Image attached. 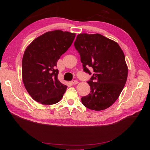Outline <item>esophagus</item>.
I'll use <instances>...</instances> for the list:
<instances>
[{
    "instance_id": "esophagus-1",
    "label": "esophagus",
    "mask_w": 150,
    "mask_h": 150,
    "mask_svg": "<svg viewBox=\"0 0 150 150\" xmlns=\"http://www.w3.org/2000/svg\"><path fill=\"white\" fill-rule=\"evenodd\" d=\"M72 84H78V81H76V80L72 81Z\"/></svg>"
}]
</instances>
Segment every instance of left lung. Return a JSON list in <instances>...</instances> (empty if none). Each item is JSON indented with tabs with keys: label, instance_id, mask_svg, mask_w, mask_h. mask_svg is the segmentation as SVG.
I'll return each mask as SVG.
<instances>
[{
	"label": "left lung",
	"instance_id": "left-lung-1",
	"mask_svg": "<svg viewBox=\"0 0 150 150\" xmlns=\"http://www.w3.org/2000/svg\"><path fill=\"white\" fill-rule=\"evenodd\" d=\"M74 46L79 53L83 70L93 74L88 83L91 93L81 98L90 110L101 111L113 104L123 89L128 69L123 51L116 42L99 34H80Z\"/></svg>",
	"mask_w": 150,
	"mask_h": 150
}]
</instances>
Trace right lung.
<instances>
[{"mask_svg": "<svg viewBox=\"0 0 150 150\" xmlns=\"http://www.w3.org/2000/svg\"><path fill=\"white\" fill-rule=\"evenodd\" d=\"M76 34L56 30L35 38L27 47L22 58V81L34 100L54 104L63 97L67 86L57 79V61L69 49Z\"/></svg>", "mask_w": 150, "mask_h": 150, "instance_id": "add662e5", "label": "right lung"}]
</instances>
